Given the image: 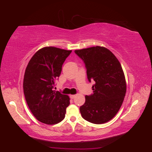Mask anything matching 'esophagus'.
I'll return each instance as SVG.
<instances>
[{"label": "esophagus", "instance_id": "esophagus-1", "mask_svg": "<svg viewBox=\"0 0 152 152\" xmlns=\"http://www.w3.org/2000/svg\"><path fill=\"white\" fill-rule=\"evenodd\" d=\"M76 95H70V98L71 99H74L75 97H76Z\"/></svg>", "mask_w": 152, "mask_h": 152}]
</instances>
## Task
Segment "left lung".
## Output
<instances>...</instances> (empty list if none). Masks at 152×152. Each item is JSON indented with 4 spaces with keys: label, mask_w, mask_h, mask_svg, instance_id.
Wrapping results in <instances>:
<instances>
[{
    "label": "left lung",
    "mask_w": 152,
    "mask_h": 152,
    "mask_svg": "<svg viewBox=\"0 0 152 152\" xmlns=\"http://www.w3.org/2000/svg\"><path fill=\"white\" fill-rule=\"evenodd\" d=\"M76 53L84 62L88 80L95 81L94 94L86 96L80 107L82 117L96 124L110 121L120 109L126 91L125 76L121 64L109 49L94 46Z\"/></svg>",
    "instance_id": "1"
}]
</instances>
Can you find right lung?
<instances>
[{"label": "right lung", "instance_id": "add662e5", "mask_svg": "<svg viewBox=\"0 0 152 152\" xmlns=\"http://www.w3.org/2000/svg\"><path fill=\"white\" fill-rule=\"evenodd\" d=\"M72 50L48 46L33 56L26 69L23 92L34 116L46 124H56L65 118L69 96L53 89L62 65Z\"/></svg>", "mask_w": 152, "mask_h": 152}]
</instances>
